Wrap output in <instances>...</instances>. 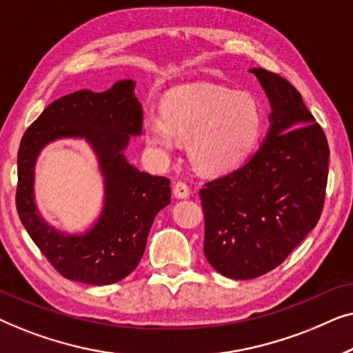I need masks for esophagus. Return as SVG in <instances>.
<instances>
[{
  "instance_id": "obj_1",
  "label": "esophagus",
  "mask_w": 353,
  "mask_h": 353,
  "mask_svg": "<svg viewBox=\"0 0 353 353\" xmlns=\"http://www.w3.org/2000/svg\"><path fill=\"white\" fill-rule=\"evenodd\" d=\"M173 196H175L176 199H186V197L190 196V186L183 181L175 183V186H173Z\"/></svg>"
}]
</instances>
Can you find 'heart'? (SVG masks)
<instances>
[{"mask_svg":"<svg viewBox=\"0 0 353 353\" xmlns=\"http://www.w3.org/2000/svg\"><path fill=\"white\" fill-rule=\"evenodd\" d=\"M144 138L161 159H168L190 141L197 170L228 173L248 161L263 132V112L248 93L214 85L190 86L168 93L162 115H146Z\"/></svg>","mask_w":353,"mask_h":353,"instance_id":"1","label":"heart"}]
</instances>
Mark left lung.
Listing matches in <instances>:
<instances>
[{"instance_id":"left-lung-1","label":"left lung","mask_w":353,"mask_h":353,"mask_svg":"<svg viewBox=\"0 0 353 353\" xmlns=\"http://www.w3.org/2000/svg\"><path fill=\"white\" fill-rule=\"evenodd\" d=\"M250 72L272 105L267 138L243 167L199 191L205 259L233 279L272 272L315 228L330 161L325 132L301 93L273 72Z\"/></svg>"}]
</instances>
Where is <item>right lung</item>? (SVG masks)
I'll use <instances>...</instances> for the list:
<instances>
[{"label":"right lung","instance_id":"obj_1","mask_svg":"<svg viewBox=\"0 0 353 353\" xmlns=\"http://www.w3.org/2000/svg\"><path fill=\"white\" fill-rule=\"evenodd\" d=\"M133 80H120L104 93L80 90L43 110L21 139L17 152L16 207L33 243L57 273L93 286L117 283L141 260L156 215L170 204V180L139 172L125 159L130 137L143 132V108ZM83 137L99 156L105 176V207L83 235L48 225L32 196L34 163L48 142Z\"/></svg>","mask_w":353,"mask_h":353}]
</instances>
